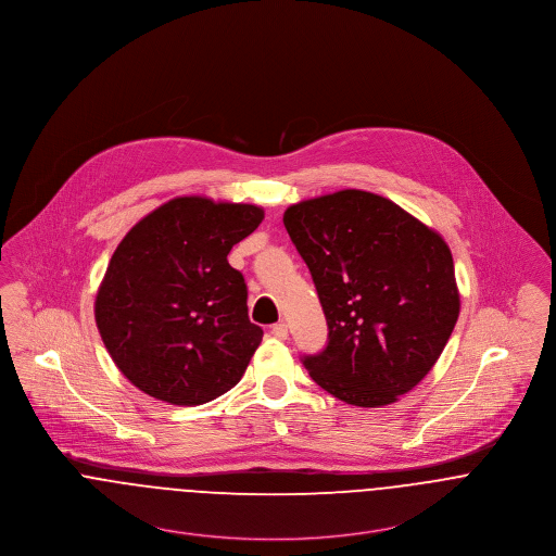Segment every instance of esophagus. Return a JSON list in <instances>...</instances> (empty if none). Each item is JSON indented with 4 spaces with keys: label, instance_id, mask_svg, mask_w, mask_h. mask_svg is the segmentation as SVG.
<instances>
[{
    "label": "esophagus",
    "instance_id": "obj_1",
    "mask_svg": "<svg viewBox=\"0 0 556 556\" xmlns=\"http://www.w3.org/2000/svg\"><path fill=\"white\" fill-rule=\"evenodd\" d=\"M270 333H273L277 340H288V336H290L288 324H283V321L275 324V326L270 327Z\"/></svg>",
    "mask_w": 556,
    "mask_h": 556
}]
</instances>
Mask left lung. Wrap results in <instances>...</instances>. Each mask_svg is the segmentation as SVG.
<instances>
[{"instance_id": "1", "label": "left lung", "mask_w": 556, "mask_h": 556, "mask_svg": "<svg viewBox=\"0 0 556 556\" xmlns=\"http://www.w3.org/2000/svg\"><path fill=\"white\" fill-rule=\"evenodd\" d=\"M326 313L327 346L304 355L336 399L382 407L441 357L459 315L454 258L437 230L387 197L346 189L283 214Z\"/></svg>"}]
</instances>
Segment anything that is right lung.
<instances>
[{
    "label": "right lung",
    "instance_id": "1",
    "mask_svg": "<svg viewBox=\"0 0 556 556\" xmlns=\"http://www.w3.org/2000/svg\"><path fill=\"white\" fill-rule=\"evenodd\" d=\"M252 203L176 197L122 239L100 283V338L136 389L172 405L230 391L261 346L230 248L258 229Z\"/></svg>",
    "mask_w": 556,
    "mask_h": 556
}]
</instances>
